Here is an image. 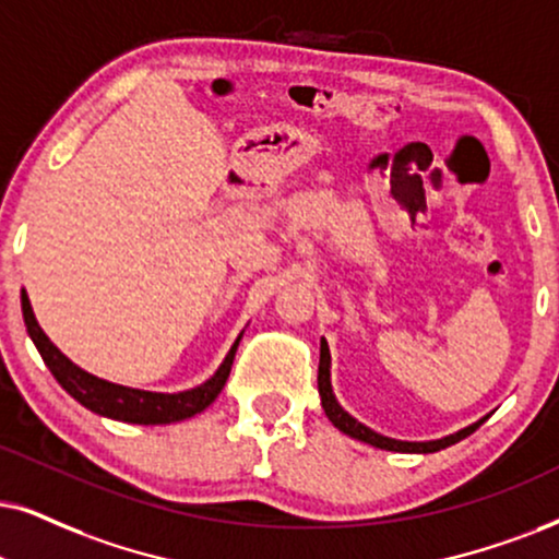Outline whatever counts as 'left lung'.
I'll return each mask as SVG.
<instances>
[{"instance_id":"1","label":"left lung","mask_w":559,"mask_h":559,"mask_svg":"<svg viewBox=\"0 0 559 559\" xmlns=\"http://www.w3.org/2000/svg\"><path fill=\"white\" fill-rule=\"evenodd\" d=\"M317 386H320V394H322V407H324V415L332 420V426L341 428L343 433H348L353 438H358V441L364 443H371V447L377 449H386V451H405V454H433V451H441L451 447V443L462 441V438H467L469 433H475L479 428V420L475 426L459 430L454 436H447L441 438V441H426V443H413V441H394V438H386V436H379L373 433L371 428H366L364 423H358L356 418H350L345 409L337 405L335 394H332V386H330V350H328V343L322 341V348H320V373H317Z\"/></svg>"}]
</instances>
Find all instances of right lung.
I'll list each match as a JSON object with an SVG mask.
<instances>
[{
	"mask_svg": "<svg viewBox=\"0 0 559 559\" xmlns=\"http://www.w3.org/2000/svg\"><path fill=\"white\" fill-rule=\"evenodd\" d=\"M23 317L27 324V332H31L35 348H38L40 356L56 381L67 390L76 402H82L84 407L92 409V413L105 415V418L123 420V423H139V426H159V423H178L186 418H193L195 413L206 409L211 402L218 397V392L227 384L231 361H235V353L239 341L231 345L229 356L224 358V364L218 366V371L211 377L206 384L195 386V390L180 392V394H159V392H141L131 390V386L110 384V381L92 377V373L82 371L80 366L69 361L63 353L56 348V345L48 341L46 332L38 328L35 322L31 299L23 292Z\"/></svg>",
	"mask_w": 559,
	"mask_h": 559,
	"instance_id": "obj_1",
	"label": "right lung"
}]
</instances>
